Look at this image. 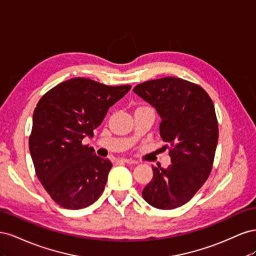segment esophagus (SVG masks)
Returning <instances> with one entry per match:
<instances>
[{"label":"esophagus","mask_w":256,"mask_h":256,"mask_svg":"<svg viewBox=\"0 0 256 256\" xmlns=\"http://www.w3.org/2000/svg\"><path fill=\"white\" fill-rule=\"evenodd\" d=\"M122 162H125L127 164H138V161L134 160V159H127V158H122L120 159Z\"/></svg>","instance_id":"obj_1"}]
</instances>
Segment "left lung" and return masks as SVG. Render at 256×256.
Returning a JSON list of instances; mask_svg holds the SVG:
<instances>
[{"mask_svg":"<svg viewBox=\"0 0 256 256\" xmlns=\"http://www.w3.org/2000/svg\"><path fill=\"white\" fill-rule=\"evenodd\" d=\"M134 92L160 115V136L172 161L166 168L152 166L143 198L159 209L180 207L212 172L219 138L212 100L200 85L174 76L138 84Z\"/></svg>","mask_w":256,"mask_h":256,"instance_id":"8db88e82","label":"left lung"}]
</instances>
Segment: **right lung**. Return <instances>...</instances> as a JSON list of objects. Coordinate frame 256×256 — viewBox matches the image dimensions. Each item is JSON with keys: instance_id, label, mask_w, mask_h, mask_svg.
Wrapping results in <instances>:
<instances>
[{"instance_id": "right-lung-1", "label": "right lung", "mask_w": 256, "mask_h": 256, "mask_svg": "<svg viewBox=\"0 0 256 256\" xmlns=\"http://www.w3.org/2000/svg\"><path fill=\"white\" fill-rule=\"evenodd\" d=\"M130 85L108 86L86 78L58 84L40 98L33 114L28 148L35 172L58 205L81 209L102 194L112 168L83 145L94 136L109 108L125 96Z\"/></svg>"}]
</instances>
